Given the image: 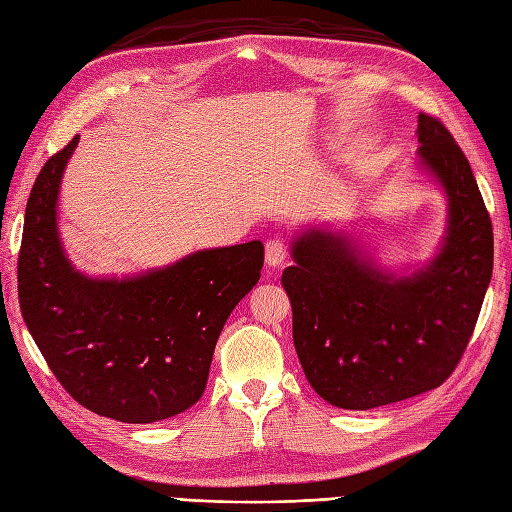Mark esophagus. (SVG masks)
<instances>
[{
  "label": "esophagus",
  "instance_id": "34e87169",
  "mask_svg": "<svg viewBox=\"0 0 512 512\" xmlns=\"http://www.w3.org/2000/svg\"><path fill=\"white\" fill-rule=\"evenodd\" d=\"M287 258V245L280 238H271L265 247V263L269 269H278Z\"/></svg>",
  "mask_w": 512,
  "mask_h": 512
}]
</instances>
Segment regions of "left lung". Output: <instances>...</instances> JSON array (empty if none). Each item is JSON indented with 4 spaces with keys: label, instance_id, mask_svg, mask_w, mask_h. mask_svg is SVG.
Returning <instances> with one entry per match:
<instances>
[{
    "label": "left lung",
    "instance_id": "left-lung-1",
    "mask_svg": "<svg viewBox=\"0 0 512 512\" xmlns=\"http://www.w3.org/2000/svg\"><path fill=\"white\" fill-rule=\"evenodd\" d=\"M416 168L447 201L423 263L385 267L352 227L306 223L282 271L293 346L311 388L342 410L434 390L458 366L493 276V227L469 160L436 118L418 116Z\"/></svg>",
    "mask_w": 512,
    "mask_h": 512
}]
</instances>
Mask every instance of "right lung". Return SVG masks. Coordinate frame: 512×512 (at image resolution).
Returning <instances> with one entry per match:
<instances>
[{"label": "right lung", "mask_w": 512, "mask_h": 512, "mask_svg": "<svg viewBox=\"0 0 512 512\" xmlns=\"http://www.w3.org/2000/svg\"><path fill=\"white\" fill-rule=\"evenodd\" d=\"M78 135L34 181L19 252V306L54 377L120 423H157L195 405L234 306L256 287L263 243L199 249L135 274L89 276L67 256L59 195Z\"/></svg>", "instance_id": "obj_1"}]
</instances>
